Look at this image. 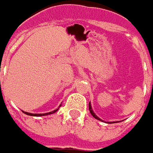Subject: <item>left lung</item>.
Segmentation results:
<instances>
[{
  "label": "left lung",
  "instance_id": "obj_1",
  "mask_svg": "<svg viewBox=\"0 0 153 153\" xmlns=\"http://www.w3.org/2000/svg\"><path fill=\"white\" fill-rule=\"evenodd\" d=\"M89 109H90V112H91V115L95 118V119H97V120H100V121H102L101 119H100L95 114H94V112L92 111V108H91V103H89Z\"/></svg>",
  "mask_w": 153,
  "mask_h": 153
}]
</instances>
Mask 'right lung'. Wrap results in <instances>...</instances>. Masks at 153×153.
I'll return each instance as SVG.
<instances>
[{
  "label": "right lung",
  "instance_id": "add662e5",
  "mask_svg": "<svg viewBox=\"0 0 153 153\" xmlns=\"http://www.w3.org/2000/svg\"><path fill=\"white\" fill-rule=\"evenodd\" d=\"M61 106V105H60ZM56 111H58V109L54 110V111H52V112H49V113H46V114H30V113H27V112H24L25 114L27 115H31V116H44V115H48V114H52L53 113H55Z\"/></svg>",
  "mask_w": 153,
  "mask_h": 153
}]
</instances>
